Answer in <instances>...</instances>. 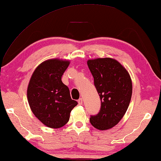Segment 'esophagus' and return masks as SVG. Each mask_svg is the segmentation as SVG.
<instances>
[{"mask_svg":"<svg viewBox=\"0 0 161 161\" xmlns=\"http://www.w3.org/2000/svg\"><path fill=\"white\" fill-rule=\"evenodd\" d=\"M82 103H83V99H81V98L79 99H78V104H80V105H81V104H82Z\"/></svg>","mask_w":161,"mask_h":161,"instance_id":"1","label":"esophagus"}]
</instances>
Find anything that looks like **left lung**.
<instances>
[{
  "label": "left lung",
  "mask_w": 161,
  "mask_h": 161,
  "mask_svg": "<svg viewBox=\"0 0 161 161\" xmlns=\"http://www.w3.org/2000/svg\"><path fill=\"white\" fill-rule=\"evenodd\" d=\"M87 65L101 100L100 110L91 115L90 121L95 128L105 130L116 125L128 108L132 92L131 78L114 58L90 59Z\"/></svg>",
  "instance_id": "obj_1"
}]
</instances>
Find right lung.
<instances>
[{
    "instance_id": "obj_1",
    "label": "right lung",
    "mask_w": 161,
    "mask_h": 161,
    "mask_svg": "<svg viewBox=\"0 0 161 161\" xmlns=\"http://www.w3.org/2000/svg\"><path fill=\"white\" fill-rule=\"evenodd\" d=\"M69 62L48 59L36 69L29 81L27 98L32 113L46 126L59 128L67 123L77 102L71 99L62 76Z\"/></svg>"
}]
</instances>
